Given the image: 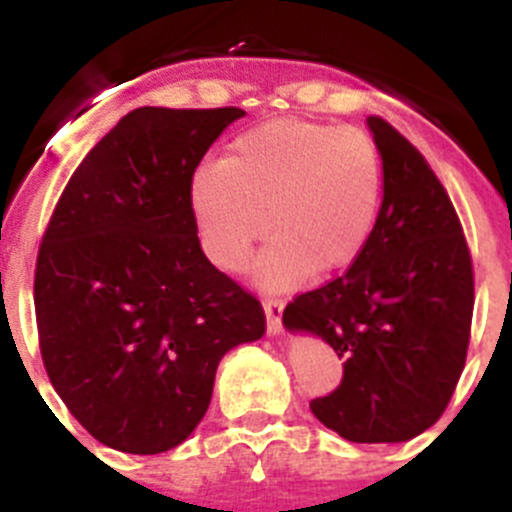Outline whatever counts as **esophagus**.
Listing matches in <instances>:
<instances>
[{
	"label": "esophagus",
	"mask_w": 512,
	"mask_h": 512,
	"mask_svg": "<svg viewBox=\"0 0 512 512\" xmlns=\"http://www.w3.org/2000/svg\"><path fill=\"white\" fill-rule=\"evenodd\" d=\"M282 310H284V305L279 300L264 302L266 333H269V336H279V333H282Z\"/></svg>",
	"instance_id": "esophagus-1"
}]
</instances>
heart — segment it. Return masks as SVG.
I'll return each instance as SVG.
<instances>
[{
    "label": "heart",
    "mask_w": 512,
    "mask_h": 512,
    "mask_svg": "<svg viewBox=\"0 0 512 512\" xmlns=\"http://www.w3.org/2000/svg\"><path fill=\"white\" fill-rule=\"evenodd\" d=\"M382 202V156L364 130L271 120L246 130L217 166L197 171L192 215L220 269L241 271L264 235L256 264L266 289L295 287L359 259Z\"/></svg>",
    "instance_id": "heart-1"
}]
</instances>
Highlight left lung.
<instances>
[{
  "label": "left lung",
  "mask_w": 512,
  "mask_h": 512,
  "mask_svg": "<svg viewBox=\"0 0 512 512\" xmlns=\"http://www.w3.org/2000/svg\"><path fill=\"white\" fill-rule=\"evenodd\" d=\"M382 156V205L343 277L284 307L289 333L328 343L343 379L312 415L354 443H402L431 428L464 369L474 310L469 248L449 194L382 117L366 120Z\"/></svg>",
  "instance_id": "left-lung-1"
}]
</instances>
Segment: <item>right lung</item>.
I'll list each match as a JSON object with an SVG mask.
<instances>
[{
  "label": "right lung",
  "instance_id": "add662e5",
  "mask_svg": "<svg viewBox=\"0 0 512 512\" xmlns=\"http://www.w3.org/2000/svg\"><path fill=\"white\" fill-rule=\"evenodd\" d=\"M238 107H138L87 153L35 269L53 390L99 443L164 454L210 408L217 364L266 330L259 300L205 256L192 176Z\"/></svg>",
  "mask_w": 512,
  "mask_h": 512
}]
</instances>
